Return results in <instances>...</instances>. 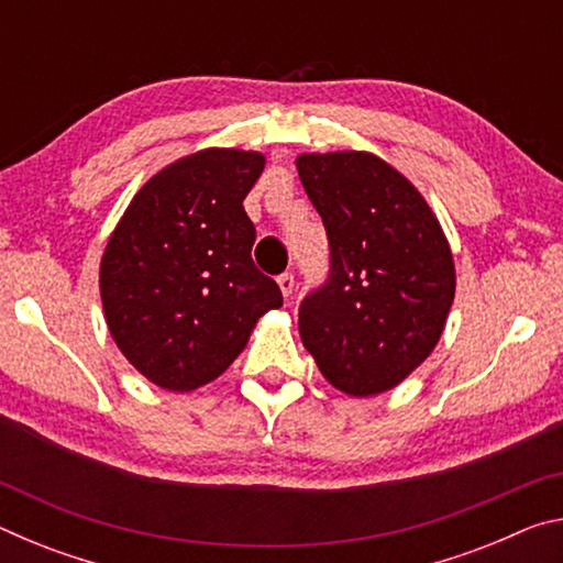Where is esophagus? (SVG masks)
<instances>
[{"instance_id": "esophagus-1", "label": "esophagus", "mask_w": 563, "mask_h": 563, "mask_svg": "<svg viewBox=\"0 0 563 563\" xmlns=\"http://www.w3.org/2000/svg\"><path fill=\"white\" fill-rule=\"evenodd\" d=\"M278 285H280V290H283L285 298H288V295H290V292H292V288H295V278H292V273H283L280 278H278Z\"/></svg>"}]
</instances>
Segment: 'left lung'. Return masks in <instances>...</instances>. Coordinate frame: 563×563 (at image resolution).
I'll return each instance as SVG.
<instances>
[{
    "label": "left lung",
    "mask_w": 563,
    "mask_h": 563,
    "mask_svg": "<svg viewBox=\"0 0 563 563\" xmlns=\"http://www.w3.org/2000/svg\"><path fill=\"white\" fill-rule=\"evenodd\" d=\"M330 243L328 280L298 310L305 350L352 397L393 389L440 340L454 261L432 208L383 158L362 151L298 158Z\"/></svg>",
    "instance_id": "obj_1"
}]
</instances>
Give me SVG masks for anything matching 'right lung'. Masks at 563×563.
I'll use <instances>...</instances> for the list:
<instances>
[{"label":"right lung","instance_id":"obj_1","mask_svg":"<svg viewBox=\"0 0 563 563\" xmlns=\"http://www.w3.org/2000/svg\"><path fill=\"white\" fill-rule=\"evenodd\" d=\"M255 151L206 148L148 180L101 258V302L119 350L170 393L211 383L241 355L278 283L251 258L243 201L263 174Z\"/></svg>","mask_w":563,"mask_h":563}]
</instances>
